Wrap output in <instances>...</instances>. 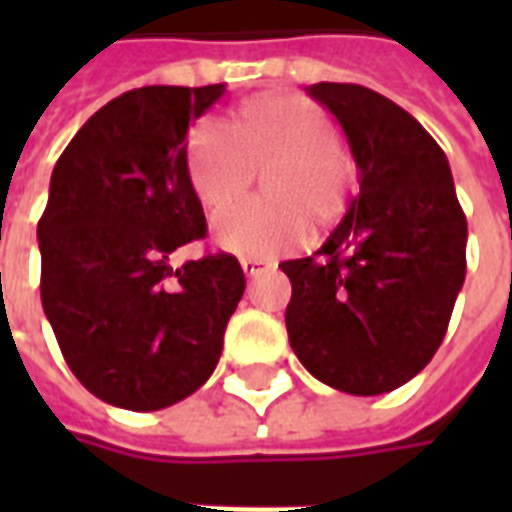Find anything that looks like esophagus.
I'll use <instances>...</instances> for the list:
<instances>
[{"instance_id":"34e87169","label":"esophagus","mask_w":512,"mask_h":512,"mask_svg":"<svg viewBox=\"0 0 512 512\" xmlns=\"http://www.w3.org/2000/svg\"><path fill=\"white\" fill-rule=\"evenodd\" d=\"M241 268H244L246 277H257V274H263L268 268H274V263L271 260H260V257H244Z\"/></svg>"}]
</instances>
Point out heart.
Returning a JSON list of instances; mask_svg holds the SVG:
<instances>
[{"mask_svg":"<svg viewBox=\"0 0 512 512\" xmlns=\"http://www.w3.org/2000/svg\"><path fill=\"white\" fill-rule=\"evenodd\" d=\"M266 202L216 222V244L241 257H277L310 238V216L332 224L354 191V161L337 145L332 117L296 93L246 98L222 126L205 120L186 136V178L202 211H227L266 169Z\"/></svg>","mask_w":512,"mask_h":512,"instance_id":"obj_1","label":"heart"}]
</instances>
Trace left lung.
Returning a JSON list of instances; mask_svg holds the SVG:
<instances>
[{"label": "left lung", "mask_w": 512, "mask_h": 512, "mask_svg": "<svg viewBox=\"0 0 512 512\" xmlns=\"http://www.w3.org/2000/svg\"><path fill=\"white\" fill-rule=\"evenodd\" d=\"M307 93L343 126L359 194L315 257L285 260L299 362L348 395H384L439 351L466 277V216L436 139L362 84Z\"/></svg>", "instance_id": "left-lung-1"}]
</instances>
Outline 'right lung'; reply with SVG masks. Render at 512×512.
<instances>
[{
	"label": "right lung",
	"instance_id": "obj_1",
	"mask_svg": "<svg viewBox=\"0 0 512 512\" xmlns=\"http://www.w3.org/2000/svg\"><path fill=\"white\" fill-rule=\"evenodd\" d=\"M222 95L224 84L128 90L51 172L38 222L43 312L73 376L112 406L158 411L197 392L244 296V268L227 252L169 266L208 233L186 134Z\"/></svg>",
	"mask_w": 512,
	"mask_h": 512
}]
</instances>
